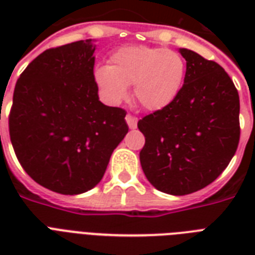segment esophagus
Instances as JSON below:
<instances>
[{"mask_svg": "<svg viewBox=\"0 0 255 255\" xmlns=\"http://www.w3.org/2000/svg\"><path fill=\"white\" fill-rule=\"evenodd\" d=\"M126 122H127L128 127L131 128V129H135V128L137 127V118H135V116H132L128 114V115L126 116Z\"/></svg>", "mask_w": 255, "mask_h": 255, "instance_id": "obj_1", "label": "esophagus"}]
</instances>
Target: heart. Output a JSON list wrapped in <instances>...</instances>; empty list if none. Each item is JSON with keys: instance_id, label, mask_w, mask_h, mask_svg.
Returning <instances> with one entry per match:
<instances>
[{"instance_id": "b5f03b06", "label": "heart", "mask_w": 255, "mask_h": 255, "mask_svg": "<svg viewBox=\"0 0 255 255\" xmlns=\"http://www.w3.org/2000/svg\"><path fill=\"white\" fill-rule=\"evenodd\" d=\"M185 71V61L173 50L127 46L112 54L110 66L96 67L94 81L108 103H120L127 98V86L133 85L135 99L149 111H157L176 99Z\"/></svg>"}]
</instances>
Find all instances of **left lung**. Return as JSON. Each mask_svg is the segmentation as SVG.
<instances>
[{
  "label": "left lung",
  "instance_id": "obj_1",
  "mask_svg": "<svg viewBox=\"0 0 255 255\" xmlns=\"http://www.w3.org/2000/svg\"><path fill=\"white\" fill-rule=\"evenodd\" d=\"M184 85L167 107L139 120L145 144L140 164L156 189L193 193L224 172L240 141V96L225 70L192 50Z\"/></svg>",
  "mask_w": 255,
  "mask_h": 255
}]
</instances>
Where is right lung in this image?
Listing matches in <instances>:
<instances>
[{
    "mask_svg": "<svg viewBox=\"0 0 255 255\" xmlns=\"http://www.w3.org/2000/svg\"><path fill=\"white\" fill-rule=\"evenodd\" d=\"M94 51L92 39L46 50L14 88L9 133L15 156L34 181L61 194L99 184L128 132L127 112L99 100Z\"/></svg>",
    "mask_w": 255,
    "mask_h": 255,
    "instance_id": "1",
    "label": "right lung"
}]
</instances>
